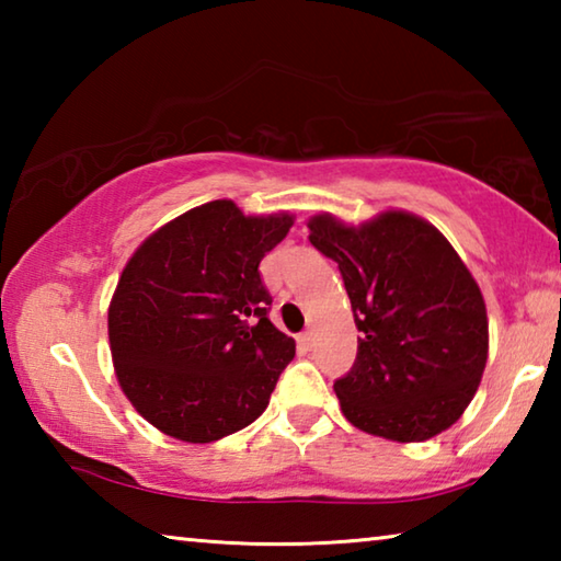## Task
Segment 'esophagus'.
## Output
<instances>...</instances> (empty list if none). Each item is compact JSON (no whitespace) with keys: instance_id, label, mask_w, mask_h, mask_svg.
<instances>
[{"instance_id":"esophagus-1","label":"esophagus","mask_w":561,"mask_h":561,"mask_svg":"<svg viewBox=\"0 0 561 561\" xmlns=\"http://www.w3.org/2000/svg\"><path fill=\"white\" fill-rule=\"evenodd\" d=\"M299 341H301V344L304 346H307V348H311V346H314V331H304V334L299 336Z\"/></svg>"}]
</instances>
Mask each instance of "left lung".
<instances>
[{
    "label": "left lung",
    "mask_w": 561,
    "mask_h": 561,
    "mask_svg": "<svg viewBox=\"0 0 561 561\" xmlns=\"http://www.w3.org/2000/svg\"><path fill=\"white\" fill-rule=\"evenodd\" d=\"M309 242L339 264L360 331L358 354L334 381L358 431L428 440L458 421L488 360V311L478 282L431 222L383 213L346 227L309 220Z\"/></svg>",
    "instance_id": "1"
}]
</instances>
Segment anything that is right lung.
I'll list each match as a JSON object with an SVG mask.
<instances>
[{"label": "right lung", "instance_id": "right-lung-1", "mask_svg": "<svg viewBox=\"0 0 561 561\" xmlns=\"http://www.w3.org/2000/svg\"><path fill=\"white\" fill-rule=\"evenodd\" d=\"M289 227V215L213 201L128 260L108 307L113 364L128 401L170 438L220 440L267 408L297 346L270 321L260 262Z\"/></svg>", "mask_w": 561, "mask_h": 561}]
</instances>
